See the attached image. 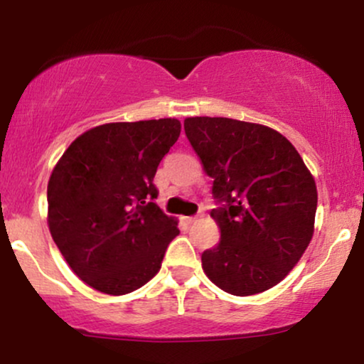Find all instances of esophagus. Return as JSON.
Here are the masks:
<instances>
[{
    "mask_svg": "<svg viewBox=\"0 0 364 364\" xmlns=\"http://www.w3.org/2000/svg\"><path fill=\"white\" fill-rule=\"evenodd\" d=\"M196 219H198V217H183V220H185L186 224H193L196 223Z\"/></svg>",
    "mask_w": 364,
    "mask_h": 364,
    "instance_id": "1",
    "label": "esophagus"
}]
</instances>
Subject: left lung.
<instances>
[{"mask_svg": "<svg viewBox=\"0 0 364 364\" xmlns=\"http://www.w3.org/2000/svg\"><path fill=\"white\" fill-rule=\"evenodd\" d=\"M185 133L224 205L210 217L220 241L203 272L235 296L263 292L291 272L315 231V179L294 145L265 124L195 116Z\"/></svg>", "mask_w": 364, "mask_h": 364, "instance_id": "8db88e82", "label": "left lung"}]
</instances>
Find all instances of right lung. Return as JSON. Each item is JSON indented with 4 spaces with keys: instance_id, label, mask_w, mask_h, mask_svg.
<instances>
[{
    "instance_id": "add662e5",
    "label": "right lung",
    "mask_w": 364,
    "mask_h": 364,
    "mask_svg": "<svg viewBox=\"0 0 364 364\" xmlns=\"http://www.w3.org/2000/svg\"><path fill=\"white\" fill-rule=\"evenodd\" d=\"M176 118L106 123L77 136L48 183V225L87 286L121 296L161 270L178 220L166 215L154 176L176 144Z\"/></svg>"
}]
</instances>
